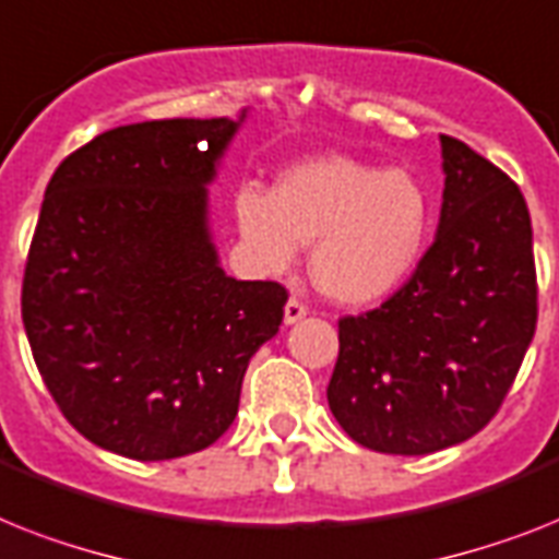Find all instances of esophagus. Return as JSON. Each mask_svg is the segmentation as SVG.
I'll return each instance as SVG.
<instances>
[{
  "mask_svg": "<svg viewBox=\"0 0 559 559\" xmlns=\"http://www.w3.org/2000/svg\"><path fill=\"white\" fill-rule=\"evenodd\" d=\"M307 316V307H304L298 298H289L287 307H284V324H295V321H301Z\"/></svg>",
  "mask_w": 559,
  "mask_h": 559,
  "instance_id": "esophagus-1",
  "label": "esophagus"
}]
</instances>
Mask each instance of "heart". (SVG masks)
<instances>
[{
	"mask_svg": "<svg viewBox=\"0 0 559 559\" xmlns=\"http://www.w3.org/2000/svg\"><path fill=\"white\" fill-rule=\"evenodd\" d=\"M235 224L252 264L287 272L310 247V272L333 301H382L419 264L430 229L428 192L411 171L353 157H312L275 189L240 186Z\"/></svg>",
	"mask_w": 559,
	"mask_h": 559,
	"instance_id": "1",
	"label": "heart"
}]
</instances>
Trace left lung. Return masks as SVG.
<instances>
[{
    "label": "left lung",
    "mask_w": 559,
    "mask_h": 559,
    "mask_svg": "<svg viewBox=\"0 0 559 559\" xmlns=\"http://www.w3.org/2000/svg\"><path fill=\"white\" fill-rule=\"evenodd\" d=\"M437 238L379 310L338 321L326 388L335 421L370 451L425 456L491 421L537 326L531 215L520 186L442 134Z\"/></svg>",
    "instance_id": "obj_1"
}]
</instances>
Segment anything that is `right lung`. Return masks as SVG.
I'll use <instances>...</instances> for the list:
<instances>
[{"instance_id":"1","label":"right lung","mask_w":559,"mask_h":559,"mask_svg":"<svg viewBox=\"0 0 559 559\" xmlns=\"http://www.w3.org/2000/svg\"><path fill=\"white\" fill-rule=\"evenodd\" d=\"M247 120H148L68 154L45 189L22 321L62 416L103 451L198 453L238 416L287 289L217 261L209 183Z\"/></svg>"}]
</instances>
